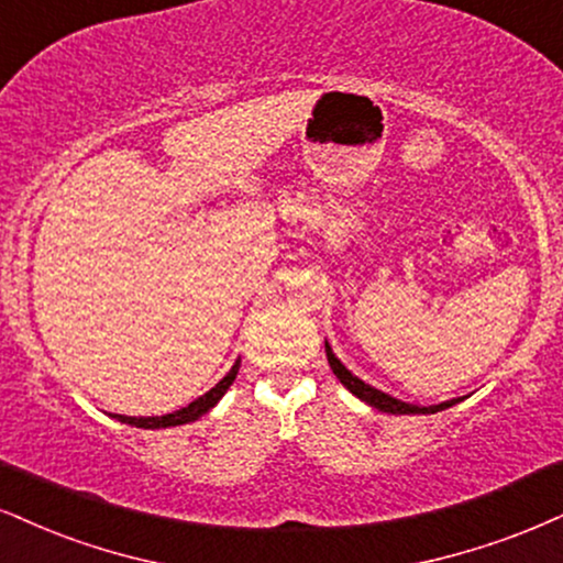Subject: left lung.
I'll list each match as a JSON object with an SVG mask.
<instances>
[{
	"label": "left lung",
	"mask_w": 563,
	"mask_h": 563,
	"mask_svg": "<svg viewBox=\"0 0 563 563\" xmlns=\"http://www.w3.org/2000/svg\"><path fill=\"white\" fill-rule=\"evenodd\" d=\"M325 357H329V365H331V371H334V376L342 380V384L350 388V391L355 394L357 399H363L365 405L380 409V412H388V415H433V412H441V409H446V407H454L456 401H462V397H460V399L441 401V405H433V407L407 405V401L394 399L391 394L378 391V388H373L371 384H365V380H360L357 376H352V373L342 365V360H339L334 352H331L329 342H325Z\"/></svg>",
	"instance_id": "1"
}]
</instances>
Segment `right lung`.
Masks as SVG:
<instances>
[{
	"instance_id": "right-lung-1",
	"label": "right lung",
	"mask_w": 563,
	"mask_h": 563,
	"mask_svg": "<svg viewBox=\"0 0 563 563\" xmlns=\"http://www.w3.org/2000/svg\"><path fill=\"white\" fill-rule=\"evenodd\" d=\"M238 371H240V360L238 363L232 365V371L227 373L224 378L219 380L217 386L211 388V391H206L203 397H198L196 401H190V405L187 407H183V409H177V412H169V415H162V418H128V415H114L117 420L120 422H128V426H135V428H172V426H185V422H192V420H198L200 415H206L208 409L211 407H217V401L224 397L227 394V388L232 386V380L238 378Z\"/></svg>"
}]
</instances>
